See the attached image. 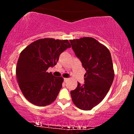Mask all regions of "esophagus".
<instances>
[{
  "label": "esophagus",
  "mask_w": 134,
  "mask_h": 134,
  "mask_svg": "<svg viewBox=\"0 0 134 134\" xmlns=\"http://www.w3.org/2000/svg\"><path fill=\"white\" fill-rule=\"evenodd\" d=\"M69 80V79H68V78H64V81L65 83H67Z\"/></svg>",
  "instance_id": "1"
}]
</instances>
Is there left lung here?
Here are the masks:
<instances>
[{
	"label": "left lung",
	"mask_w": 134,
	"mask_h": 134,
	"mask_svg": "<svg viewBox=\"0 0 134 134\" xmlns=\"http://www.w3.org/2000/svg\"><path fill=\"white\" fill-rule=\"evenodd\" d=\"M72 48L86 72L85 85L70 92L72 102L82 110H89L100 103L110 89L114 70L109 50L92 37L70 40Z\"/></svg>",
	"instance_id": "left-lung-1"
}]
</instances>
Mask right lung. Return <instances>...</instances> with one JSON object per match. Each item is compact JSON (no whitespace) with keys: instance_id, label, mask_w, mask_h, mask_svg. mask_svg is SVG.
<instances>
[{"instance_id":"right-lung-1","label":"right lung","mask_w":134,"mask_h":134,"mask_svg":"<svg viewBox=\"0 0 134 134\" xmlns=\"http://www.w3.org/2000/svg\"><path fill=\"white\" fill-rule=\"evenodd\" d=\"M71 47L67 40L43 38L24 48L18 58L16 76L22 94L34 105L45 106L56 99L64 79L47 71L58 61L59 56Z\"/></svg>"}]
</instances>
